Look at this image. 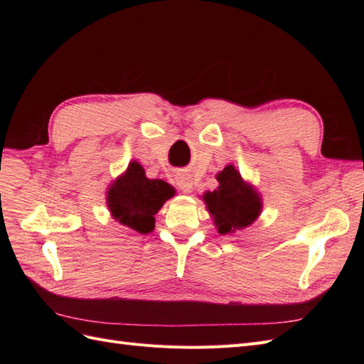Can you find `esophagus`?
I'll return each mask as SVG.
<instances>
[{
    "instance_id": "1",
    "label": "esophagus",
    "mask_w": 364,
    "mask_h": 364,
    "mask_svg": "<svg viewBox=\"0 0 364 364\" xmlns=\"http://www.w3.org/2000/svg\"><path fill=\"white\" fill-rule=\"evenodd\" d=\"M178 186L183 191V193H191L193 188H194V181L191 178V174H185V173H181L178 174Z\"/></svg>"
}]
</instances>
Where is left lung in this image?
Masks as SVG:
<instances>
[{"label":"left lung","instance_id":"1","mask_svg":"<svg viewBox=\"0 0 364 364\" xmlns=\"http://www.w3.org/2000/svg\"><path fill=\"white\" fill-rule=\"evenodd\" d=\"M217 190L203 194L217 232L228 235L250 226L262 211V199L255 186L241 178L232 164L217 174Z\"/></svg>","mask_w":364,"mask_h":364}]
</instances>
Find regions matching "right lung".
<instances>
[{"mask_svg":"<svg viewBox=\"0 0 364 364\" xmlns=\"http://www.w3.org/2000/svg\"><path fill=\"white\" fill-rule=\"evenodd\" d=\"M174 194L170 183L149 179L142 165L132 161L126 171L109 183L106 205L115 222L146 235L155 229V215Z\"/></svg>","mask_w":364,"mask_h":364,"instance_id":"obj_1","label":"right lung"}]
</instances>
